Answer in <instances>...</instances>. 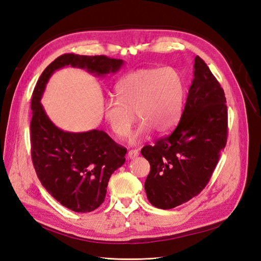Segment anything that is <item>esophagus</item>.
Masks as SVG:
<instances>
[{
	"label": "esophagus",
	"mask_w": 261,
	"mask_h": 261,
	"mask_svg": "<svg viewBox=\"0 0 261 261\" xmlns=\"http://www.w3.org/2000/svg\"><path fill=\"white\" fill-rule=\"evenodd\" d=\"M138 150H136V149H132V150H129L128 151V153H127V156H128V158L129 159H134V158H136L137 156H138Z\"/></svg>",
	"instance_id": "obj_1"
}]
</instances>
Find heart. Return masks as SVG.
Here are the masks:
<instances>
[{
  "label": "heart",
  "mask_w": 261,
  "mask_h": 261,
  "mask_svg": "<svg viewBox=\"0 0 261 261\" xmlns=\"http://www.w3.org/2000/svg\"><path fill=\"white\" fill-rule=\"evenodd\" d=\"M186 83L172 67L140 68L124 75L115 86L117 100L105 101L103 117L118 138L129 135L135 112L142 121L135 140L154 129L158 134L170 130L178 123L185 100Z\"/></svg>",
  "instance_id": "b5f03b06"
}]
</instances>
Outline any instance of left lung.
I'll return each mask as SVG.
<instances>
[{"instance_id": "left-lung-1", "label": "left lung", "mask_w": 261, "mask_h": 261, "mask_svg": "<svg viewBox=\"0 0 261 261\" xmlns=\"http://www.w3.org/2000/svg\"><path fill=\"white\" fill-rule=\"evenodd\" d=\"M224 90L199 56L186 107L175 129L142 154L149 161L145 181L153 206L173 208L198 195L208 183L227 140Z\"/></svg>"}]
</instances>
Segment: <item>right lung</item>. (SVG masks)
Listing matches in <instances>:
<instances>
[{"label":"right lung","mask_w":261,"mask_h":261,"mask_svg":"<svg viewBox=\"0 0 261 261\" xmlns=\"http://www.w3.org/2000/svg\"><path fill=\"white\" fill-rule=\"evenodd\" d=\"M122 59L107 56L62 55L41 73L32 97V159L37 177L49 194L76 213L92 212L107 194L112 173L125 163L126 148L107 133L92 129L65 132L48 117L40 101L48 80L63 67L86 69L96 76L116 73Z\"/></svg>","instance_id":"right-lung-1"}]
</instances>
